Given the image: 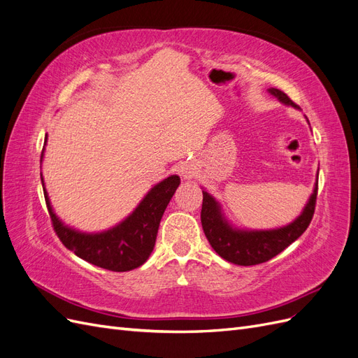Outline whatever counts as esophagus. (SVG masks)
I'll use <instances>...</instances> for the list:
<instances>
[{"label": "esophagus", "mask_w": 358, "mask_h": 358, "mask_svg": "<svg viewBox=\"0 0 358 358\" xmlns=\"http://www.w3.org/2000/svg\"><path fill=\"white\" fill-rule=\"evenodd\" d=\"M179 175H180L183 179H191L194 175H196V169H194V166L189 164V162H185V164L180 166Z\"/></svg>", "instance_id": "obj_1"}]
</instances>
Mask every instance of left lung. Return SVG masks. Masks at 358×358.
Here are the masks:
<instances>
[{"instance_id": "left-lung-1", "label": "left lung", "mask_w": 358, "mask_h": 358, "mask_svg": "<svg viewBox=\"0 0 358 358\" xmlns=\"http://www.w3.org/2000/svg\"><path fill=\"white\" fill-rule=\"evenodd\" d=\"M268 94L273 95L282 104L299 109L282 91L270 88ZM317 192L318 176L306 206L294 221L273 230H246L237 229L227 220L220 201L210 196L208 191L203 189V231L208 237L210 246L215 249V252L227 259V262L239 266H254L268 262L306 231L312 221L313 212H315Z\"/></svg>"}]
</instances>
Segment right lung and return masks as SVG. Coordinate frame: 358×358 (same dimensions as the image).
Segmentation results:
<instances>
[{"mask_svg": "<svg viewBox=\"0 0 358 358\" xmlns=\"http://www.w3.org/2000/svg\"><path fill=\"white\" fill-rule=\"evenodd\" d=\"M43 155H45V148L40 161H43ZM179 183L180 178L178 175L166 178L148 191L143 200L124 221L109 230L85 233L66 225L53 212L41 175L48 210L59 241L85 262L112 272H128L140 267L149 258L150 252L154 251L162 215Z\"/></svg>", "mask_w": 358, "mask_h": 358, "instance_id": "1", "label": "right lung"}]
</instances>
